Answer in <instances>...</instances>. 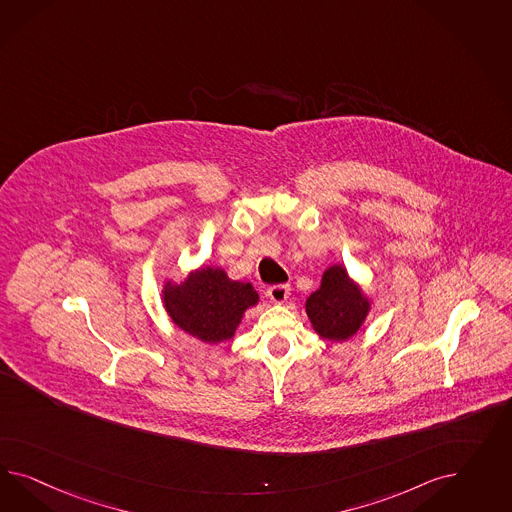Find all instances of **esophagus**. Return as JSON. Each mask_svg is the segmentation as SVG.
Segmentation results:
<instances>
[{
  "label": "esophagus",
  "mask_w": 512,
  "mask_h": 512,
  "mask_svg": "<svg viewBox=\"0 0 512 512\" xmlns=\"http://www.w3.org/2000/svg\"><path fill=\"white\" fill-rule=\"evenodd\" d=\"M266 295L274 304H283L291 295V287L289 285H272V287H268Z\"/></svg>",
  "instance_id": "1"
}]
</instances>
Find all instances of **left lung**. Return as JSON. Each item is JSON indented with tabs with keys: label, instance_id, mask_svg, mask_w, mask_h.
Wrapping results in <instances>:
<instances>
[{
	"label": "left lung",
	"instance_id": "8db88e82",
	"mask_svg": "<svg viewBox=\"0 0 512 512\" xmlns=\"http://www.w3.org/2000/svg\"><path fill=\"white\" fill-rule=\"evenodd\" d=\"M372 306V296L349 276L345 264L334 263L323 272L319 289L306 298V315L323 340L341 343L364 326Z\"/></svg>",
	"mask_w": 512,
	"mask_h": 512
}]
</instances>
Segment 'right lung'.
Segmentation results:
<instances>
[{
	"mask_svg": "<svg viewBox=\"0 0 512 512\" xmlns=\"http://www.w3.org/2000/svg\"><path fill=\"white\" fill-rule=\"evenodd\" d=\"M161 302L172 325L217 345L234 338L246 311L259 304V293L251 283L229 278L223 266L202 264L180 281L165 278Z\"/></svg>",
	"mask_w": 512,
	"mask_h": 512,
	"instance_id": "right-lung-1",
	"label": "right lung"
}]
</instances>
